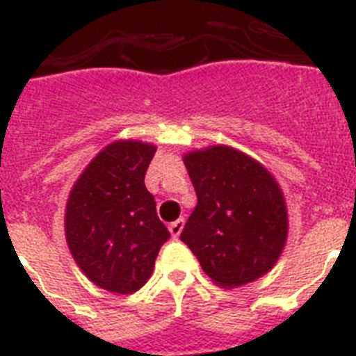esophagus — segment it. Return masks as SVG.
Masks as SVG:
<instances>
[{"label":"esophagus","mask_w":356,"mask_h":356,"mask_svg":"<svg viewBox=\"0 0 356 356\" xmlns=\"http://www.w3.org/2000/svg\"><path fill=\"white\" fill-rule=\"evenodd\" d=\"M183 227H184V219L183 218H179L177 221L170 223L168 230H170V234H172V238H179V236H181V232H183Z\"/></svg>","instance_id":"34e87169"}]
</instances>
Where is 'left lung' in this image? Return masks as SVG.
Instances as JSON below:
<instances>
[{
	"label": "left lung",
	"instance_id": "8db88e82",
	"mask_svg": "<svg viewBox=\"0 0 356 356\" xmlns=\"http://www.w3.org/2000/svg\"><path fill=\"white\" fill-rule=\"evenodd\" d=\"M183 161L197 207L181 241L219 287L261 278L287 241V204L278 181L256 159L225 144L190 152Z\"/></svg>",
	"mask_w": 356,
	"mask_h": 356
}]
</instances>
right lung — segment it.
<instances>
[{"label":"right lung","instance_id":"obj_1","mask_svg":"<svg viewBox=\"0 0 356 356\" xmlns=\"http://www.w3.org/2000/svg\"><path fill=\"white\" fill-rule=\"evenodd\" d=\"M157 148L115 140L97 153L71 188L65 239L89 282L131 294L148 282L168 228L157 218L144 175Z\"/></svg>","mask_w":356,"mask_h":356}]
</instances>
